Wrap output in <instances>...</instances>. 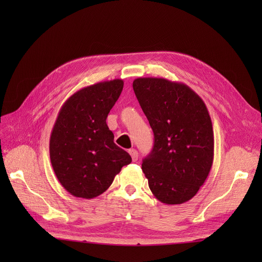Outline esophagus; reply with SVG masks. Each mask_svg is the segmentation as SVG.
<instances>
[{
  "mask_svg": "<svg viewBox=\"0 0 262 262\" xmlns=\"http://www.w3.org/2000/svg\"><path fill=\"white\" fill-rule=\"evenodd\" d=\"M129 153H130L131 157H132V161H133V162H137V161H138V157H139L138 150H137V149H134V148H132V149H130V150H129Z\"/></svg>",
  "mask_w": 262,
  "mask_h": 262,
  "instance_id": "esophagus-1",
  "label": "esophagus"
}]
</instances>
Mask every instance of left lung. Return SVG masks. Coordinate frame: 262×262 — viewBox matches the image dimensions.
<instances>
[{
  "instance_id": "obj_1",
  "label": "left lung",
  "mask_w": 262,
  "mask_h": 262,
  "mask_svg": "<svg viewBox=\"0 0 262 262\" xmlns=\"http://www.w3.org/2000/svg\"><path fill=\"white\" fill-rule=\"evenodd\" d=\"M133 91L154 132L142 163L148 187L165 204H181L199 191L214 156L212 121L201 97L184 83L139 77Z\"/></svg>"
}]
</instances>
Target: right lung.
<instances>
[{
  "label": "right lung",
  "instance_id": "1",
  "mask_svg": "<svg viewBox=\"0 0 262 262\" xmlns=\"http://www.w3.org/2000/svg\"><path fill=\"white\" fill-rule=\"evenodd\" d=\"M123 89L122 80L77 91L58 114L50 136V161L60 184L77 198L93 199L113 184L132 158L115 144L106 123Z\"/></svg>",
  "mask_w": 262,
  "mask_h": 262
}]
</instances>
